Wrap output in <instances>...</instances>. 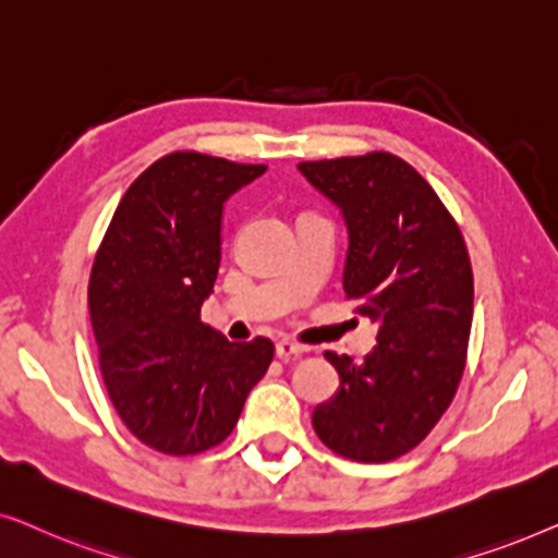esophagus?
I'll return each mask as SVG.
<instances>
[{"instance_id": "1", "label": "esophagus", "mask_w": 558, "mask_h": 558, "mask_svg": "<svg viewBox=\"0 0 558 558\" xmlns=\"http://www.w3.org/2000/svg\"><path fill=\"white\" fill-rule=\"evenodd\" d=\"M304 353H307V348L294 345V342H289V340L277 342V357H279V361H292V357H300Z\"/></svg>"}]
</instances>
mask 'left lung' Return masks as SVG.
<instances>
[{"label":"left lung","mask_w":558,"mask_h":558,"mask_svg":"<svg viewBox=\"0 0 558 558\" xmlns=\"http://www.w3.org/2000/svg\"><path fill=\"white\" fill-rule=\"evenodd\" d=\"M348 226L342 287L378 325L363 363L325 353L340 376L312 426L355 462H391L434 429L460 386L472 325V266L460 226L429 182L391 151L300 162Z\"/></svg>","instance_id":"8db88e82"}]
</instances>
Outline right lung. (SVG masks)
Here are the masks:
<instances>
[{
    "mask_svg": "<svg viewBox=\"0 0 558 558\" xmlns=\"http://www.w3.org/2000/svg\"><path fill=\"white\" fill-rule=\"evenodd\" d=\"M264 170L190 149L165 155L129 185L90 266L104 386L126 429L162 454L218 447L271 365V340L228 342L201 323L223 203Z\"/></svg>",
    "mask_w": 558,
    "mask_h": 558,
    "instance_id": "obj_1",
    "label": "right lung"
}]
</instances>
